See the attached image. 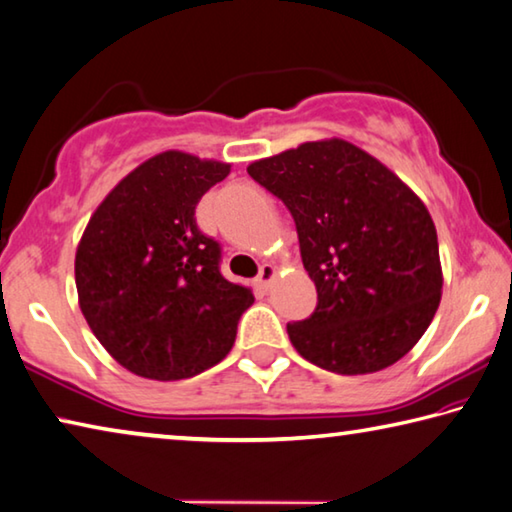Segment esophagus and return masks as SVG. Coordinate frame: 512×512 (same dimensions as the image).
<instances>
[{"instance_id": "esophagus-1", "label": "esophagus", "mask_w": 512, "mask_h": 512, "mask_svg": "<svg viewBox=\"0 0 512 512\" xmlns=\"http://www.w3.org/2000/svg\"><path fill=\"white\" fill-rule=\"evenodd\" d=\"M275 275H277L275 266H271V264H264L262 268H259V275H257V287H259V289H264V291H268V287H271V282L275 280Z\"/></svg>"}]
</instances>
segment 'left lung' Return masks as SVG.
<instances>
[{
	"instance_id": "obj_1",
	"label": "left lung",
	"mask_w": 512,
	"mask_h": 512,
	"mask_svg": "<svg viewBox=\"0 0 512 512\" xmlns=\"http://www.w3.org/2000/svg\"><path fill=\"white\" fill-rule=\"evenodd\" d=\"M248 173L287 205L318 291L314 314L287 325L300 357L336 375L400 361L443 291L436 225L420 198L336 137L257 160Z\"/></svg>"
}]
</instances>
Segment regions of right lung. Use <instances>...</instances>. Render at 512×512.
I'll return each mask as SVG.
<instances>
[{
    "mask_svg": "<svg viewBox=\"0 0 512 512\" xmlns=\"http://www.w3.org/2000/svg\"><path fill=\"white\" fill-rule=\"evenodd\" d=\"M230 164L164 151L121 180L76 248V291L90 329L135 375L187 379L230 352L253 291L221 275L219 241L196 205Z\"/></svg>",
    "mask_w": 512,
    "mask_h": 512,
    "instance_id": "add662e5",
    "label": "right lung"
}]
</instances>
